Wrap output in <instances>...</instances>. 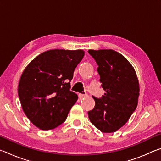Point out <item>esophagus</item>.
I'll return each instance as SVG.
<instances>
[{"label": "esophagus", "instance_id": "1", "mask_svg": "<svg viewBox=\"0 0 161 161\" xmlns=\"http://www.w3.org/2000/svg\"><path fill=\"white\" fill-rule=\"evenodd\" d=\"M86 94H79V97L80 98V99H82V98L86 97Z\"/></svg>", "mask_w": 161, "mask_h": 161}]
</instances>
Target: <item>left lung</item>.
Returning <instances> with one entry per match:
<instances>
[{
  "mask_svg": "<svg viewBox=\"0 0 161 161\" xmlns=\"http://www.w3.org/2000/svg\"><path fill=\"white\" fill-rule=\"evenodd\" d=\"M98 64L100 82L106 91L102 98L93 97L95 107L88 111L90 121L103 133H113L126 123L136 110L139 83L131 64L113 50H89Z\"/></svg>",
  "mask_w": 161,
  "mask_h": 161,
  "instance_id": "1",
  "label": "left lung"
}]
</instances>
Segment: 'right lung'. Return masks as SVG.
Wrapping results in <instances>:
<instances>
[{"instance_id": "1", "label": "right lung", "mask_w": 161, "mask_h": 161, "mask_svg": "<svg viewBox=\"0 0 161 161\" xmlns=\"http://www.w3.org/2000/svg\"><path fill=\"white\" fill-rule=\"evenodd\" d=\"M81 50H51L30 62L18 84V96L24 113L41 130L53 129L66 120L78 99L70 91V81L84 58Z\"/></svg>"}]
</instances>
